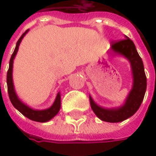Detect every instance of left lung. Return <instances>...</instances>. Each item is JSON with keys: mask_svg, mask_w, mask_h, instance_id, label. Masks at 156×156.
<instances>
[{"mask_svg": "<svg viewBox=\"0 0 156 156\" xmlns=\"http://www.w3.org/2000/svg\"><path fill=\"white\" fill-rule=\"evenodd\" d=\"M112 49L114 52L124 56L129 59L133 73V87L125 101V104L118 109H105L95 104L92 98L90 99L91 108L100 119L109 122L118 123L129 119L139 109L144 100V94L147 88V78L144 72V62L136 49L131 39L126 38L112 43Z\"/></svg>", "mask_w": 156, "mask_h": 156, "instance_id": "1", "label": "left lung"}]
</instances>
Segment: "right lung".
<instances>
[{
  "instance_id": "1",
  "label": "right lung",
  "mask_w": 156,
  "mask_h": 156,
  "mask_svg": "<svg viewBox=\"0 0 156 156\" xmlns=\"http://www.w3.org/2000/svg\"><path fill=\"white\" fill-rule=\"evenodd\" d=\"M28 30L24 32L21 35V37L19 38V40L16 43V47L14 49V51L11 56L10 61H9V68L7 70V93H8V96L10 101L12 104V105L16 108V109L21 112L22 114L25 117L28 118L29 119L36 121V122H40V123H44V122H47L50 119H51L53 117H55L61 107V96L60 94L58 93L57 96H56V100L54 102L53 105L51 108L46 110H42V111H36V110L31 109L30 107H28L27 105H24L20 100L18 99L17 95L15 94V91L13 88V84H12V62H13V58L17 53L18 49H19V45L21 42L23 37L26 35Z\"/></svg>"
}]
</instances>
